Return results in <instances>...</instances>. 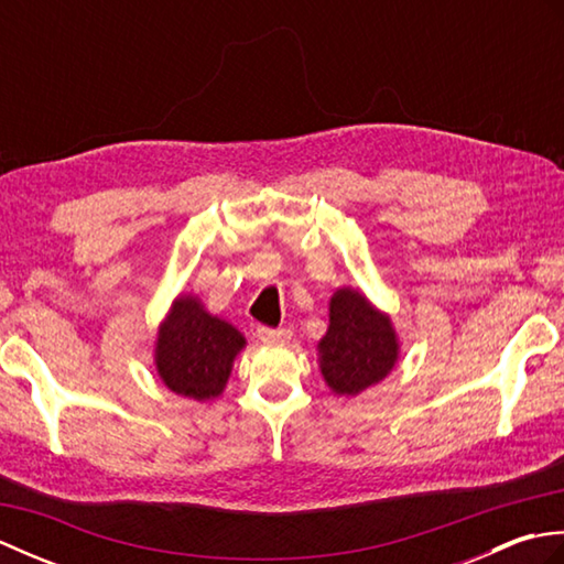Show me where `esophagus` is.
Segmentation results:
<instances>
[{
    "instance_id": "1",
    "label": "esophagus",
    "mask_w": 564,
    "mask_h": 564,
    "mask_svg": "<svg viewBox=\"0 0 564 564\" xmlns=\"http://www.w3.org/2000/svg\"><path fill=\"white\" fill-rule=\"evenodd\" d=\"M257 337L263 344H283L293 337L291 329H269V327H259L257 329Z\"/></svg>"
}]
</instances>
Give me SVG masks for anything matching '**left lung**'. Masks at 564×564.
I'll use <instances>...</instances> for the list:
<instances>
[{"mask_svg":"<svg viewBox=\"0 0 564 564\" xmlns=\"http://www.w3.org/2000/svg\"><path fill=\"white\" fill-rule=\"evenodd\" d=\"M400 361V337L388 313L351 285L329 297V327L317 341V364L337 398H356L386 380Z\"/></svg>","mask_w":564,"mask_h":564,"instance_id":"1","label":"left lung"}]
</instances>
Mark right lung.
Masks as SVG:
<instances>
[{
    "mask_svg": "<svg viewBox=\"0 0 564 564\" xmlns=\"http://www.w3.org/2000/svg\"><path fill=\"white\" fill-rule=\"evenodd\" d=\"M245 346V334L213 315L198 295L178 293L158 327L154 368L172 392L210 402L223 394Z\"/></svg>",
    "mask_w": 564,
    "mask_h": 564,
    "instance_id": "1",
    "label": "right lung"
}]
</instances>
